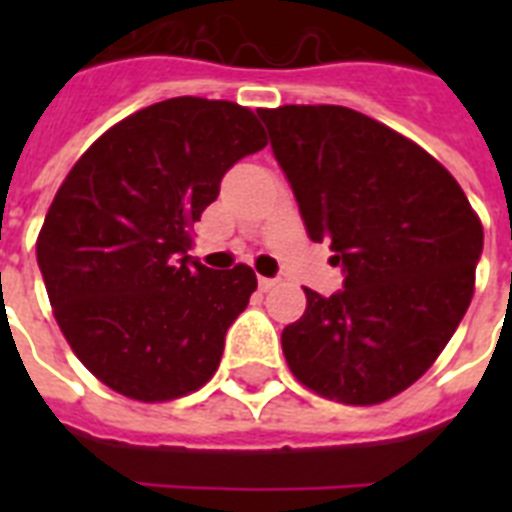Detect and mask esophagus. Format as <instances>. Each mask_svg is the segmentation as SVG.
I'll return each instance as SVG.
<instances>
[{
  "instance_id": "34e87169",
  "label": "esophagus",
  "mask_w": 512,
  "mask_h": 512,
  "mask_svg": "<svg viewBox=\"0 0 512 512\" xmlns=\"http://www.w3.org/2000/svg\"><path fill=\"white\" fill-rule=\"evenodd\" d=\"M257 284H260V289H263V292H268V289H273L276 284H279V279H265V276H260V279H257Z\"/></svg>"
}]
</instances>
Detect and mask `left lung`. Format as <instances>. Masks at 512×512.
<instances>
[{"mask_svg":"<svg viewBox=\"0 0 512 512\" xmlns=\"http://www.w3.org/2000/svg\"><path fill=\"white\" fill-rule=\"evenodd\" d=\"M305 231L345 281L281 332L289 369L340 404H382L428 372L468 311L484 228L446 167L345 106L257 108Z\"/></svg>","mask_w":512,"mask_h":512,"instance_id":"obj_1","label":"left lung"}]
</instances>
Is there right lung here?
Segmentation results:
<instances>
[{"mask_svg": "<svg viewBox=\"0 0 512 512\" xmlns=\"http://www.w3.org/2000/svg\"><path fill=\"white\" fill-rule=\"evenodd\" d=\"M265 146L249 108L170 98L114 124L68 172L36 260L60 332L103 385L156 404L217 372L257 276L196 263L188 231L225 172Z\"/></svg>", "mask_w": 512, "mask_h": 512, "instance_id": "right-lung-1", "label": "right lung"}]
</instances>
